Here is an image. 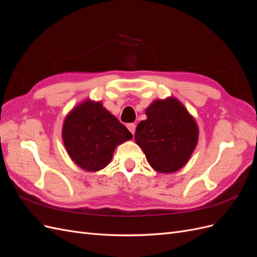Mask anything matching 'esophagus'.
<instances>
[{"label": "esophagus", "instance_id": "34e87169", "mask_svg": "<svg viewBox=\"0 0 257 257\" xmlns=\"http://www.w3.org/2000/svg\"><path fill=\"white\" fill-rule=\"evenodd\" d=\"M126 127L128 128V131L131 132L132 134H133V135L135 134V131H136V124L135 123H128Z\"/></svg>", "mask_w": 257, "mask_h": 257}]
</instances>
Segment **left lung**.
<instances>
[{"label": "left lung", "mask_w": 257, "mask_h": 257, "mask_svg": "<svg viewBox=\"0 0 257 257\" xmlns=\"http://www.w3.org/2000/svg\"><path fill=\"white\" fill-rule=\"evenodd\" d=\"M137 125L135 141L149 164L160 173H174L185 165L198 141L196 122L176 98L155 100Z\"/></svg>", "instance_id": "8db88e82"}]
</instances>
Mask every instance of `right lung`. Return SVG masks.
Masks as SVG:
<instances>
[{"instance_id": "obj_1", "label": "right lung", "mask_w": 257, "mask_h": 257, "mask_svg": "<svg viewBox=\"0 0 257 257\" xmlns=\"http://www.w3.org/2000/svg\"><path fill=\"white\" fill-rule=\"evenodd\" d=\"M62 136L69 157L89 172L106 167L114 148L132 138L128 130L102 104L89 100L66 116Z\"/></svg>"}]
</instances>
